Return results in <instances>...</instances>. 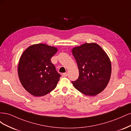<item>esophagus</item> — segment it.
Wrapping results in <instances>:
<instances>
[{"mask_svg":"<svg viewBox=\"0 0 131 131\" xmlns=\"http://www.w3.org/2000/svg\"><path fill=\"white\" fill-rule=\"evenodd\" d=\"M62 77H67V73H63V74H62Z\"/></svg>","mask_w":131,"mask_h":131,"instance_id":"1","label":"esophagus"}]
</instances>
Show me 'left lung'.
Masks as SVG:
<instances>
[{
	"mask_svg": "<svg viewBox=\"0 0 131 131\" xmlns=\"http://www.w3.org/2000/svg\"><path fill=\"white\" fill-rule=\"evenodd\" d=\"M79 77L72 81L74 88L86 96L100 93L108 85L112 64L108 55L96 43H85L72 49Z\"/></svg>",
	"mask_w": 131,
	"mask_h": 131,
	"instance_id": "left-lung-1",
	"label": "left lung"
}]
</instances>
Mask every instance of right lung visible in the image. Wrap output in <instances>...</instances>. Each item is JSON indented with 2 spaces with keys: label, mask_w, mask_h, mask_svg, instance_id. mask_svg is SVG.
I'll use <instances>...</instances> for the list:
<instances>
[{
  "label": "right lung",
  "mask_w": 131,
  "mask_h": 131,
  "mask_svg": "<svg viewBox=\"0 0 131 131\" xmlns=\"http://www.w3.org/2000/svg\"><path fill=\"white\" fill-rule=\"evenodd\" d=\"M57 49L43 43L30 46L23 52L18 66L19 79L25 89L35 97L54 90L61 75L51 63Z\"/></svg>",
  "instance_id": "1"
}]
</instances>
